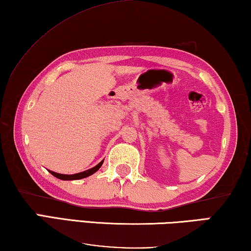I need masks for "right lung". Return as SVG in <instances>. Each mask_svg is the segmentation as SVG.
Segmentation results:
<instances>
[{"label":"right lung","instance_id":"right-lung-1","mask_svg":"<svg viewBox=\"0 0 251 251\" xmlns=\"http://www.w3.org/2000/svg\"><path fill=\"white\" fill-rule=\"evenodd\" d=\"M102 163H104V161H101L100 163H98V164L96 166H94V168H91L89 170L87 171H83V172H80V173H75V174H71V176H68V174H60V173H55V172H52V171L48 170L49 172L52 174L53 176L60 178V180H65V181H71V180H80V178H85L87 176H93V174L95 172H97V171L100 169V166L102 165Z\"/></svg>","mask_w":251,"mask_h":251}]
</instances>
